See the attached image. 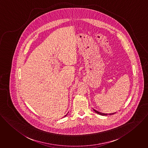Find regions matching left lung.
I'll return each instance as SVG.
<instances>
[{"label":"left lung","mask_w":148,"mask_h":148,"mask_svg":"<svg viewBox=\"0 0 148 148\" xmlns=\"http://www.w3.org/2000/svg\"><path fill=\"white\" fill-rule=\"evenodd\" d=\"M94 111L96 112V113H97L98 114H99V115H102V116H105V115H108V114H104V113H101V112H99V111H97V110H94ZM116 112H115V113H111V114H109L108 115H113V114H115Z\"/></svg>","instance_id":"obj_1"}]
</instances>
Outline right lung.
Listing matches in <instances>:
<instances>
[{"label": "right lung", "instance_id": "obj_1", "mask_svg": "<svg viewBox=\"0 0 148 148\" xmlns=\"http://www.w3.org/2000/svg\"><path fill=\"white\" fill-rule=\"evenodd\" d=\"M68 113H69V112H68ZM68 113H67V114H68ZM67 114H66V115H65V116H64V117H65V116H66V115H67Z\"/></svg>", "mask_w": 148, "mask_h": 148}]
</instances>
